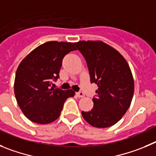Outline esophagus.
Here are the masks:
<instances>
[{"mask_svg": "<svg viewBox=\"0 0 156 156\" xmlns=\"http://www.w3.org/2000/svg\"><path fill=\"white\" fill-rule=\"evenodd\" d=\"M76 95H77V96H78V97H79V98H82V97H84V96H85V95H84L83 92H81V91H80V92H77Z\"/></svg>", "mask_w": 156, "mask_h": 156, "instance_id": "34e87169", "label": "esophagus"}]
</instances>
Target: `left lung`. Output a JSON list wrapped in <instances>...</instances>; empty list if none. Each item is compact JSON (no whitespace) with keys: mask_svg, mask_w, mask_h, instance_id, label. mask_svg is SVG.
I'll list each match as a JSON object with an SVG mask.
<instances>
[{"mask_svg":"<svg viewBox=\"0 0 156 156\" xmlns=\"http://www.w3.org/2000/svg\"><path fill=\"white\" fill-rule=\"evenodd\" d=\"M75 45L86 61L91 83L98 86L93 108L81 112L82 116L92 127H111L131 103L134 83L130 67L117 50L102 41H79Z\"/></svg>","mask_w":156,"mask_h":156,"instance_id":"8db88e82","label":"left lung"}]
</instances>
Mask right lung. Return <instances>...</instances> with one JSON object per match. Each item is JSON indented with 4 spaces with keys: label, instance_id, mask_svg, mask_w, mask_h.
Segmentation results:
<instances>
[{
    "label": "right lung",
    "instance_id": "obj_1",
    "mask_svg": "<svg viewBox=\"0 0 156 156\" xmlns=\"http://www.w3.org/2000/svg\"><path fill=\"white\" fill-rule=\"evenodd\" d=\"M74 43L50 41L40 45L22 61L15 74V98L24 115L31 121L47 124L60 116L64 102L73 97L71 89L50 87L59 78L63 58L75 50Z\"/></svg>",
    "mask_w": 156,
    "mask_h": 156
}]
</instances>
